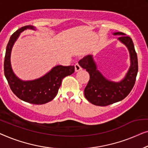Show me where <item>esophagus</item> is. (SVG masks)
I'll return each mask as SVG.
<instances>
[{"mask_svg":"<svg viewBox=\"0 0 148 148\" xmlns=\"http://www.w3.org/2000/svg\"><path fill=\"white\" fill-rule=\"evenodd\" d=\"M74 66H75V71L76 72H78L82 69V67H81V66L79 65L78 64H76L74 65Z\"/></svg>","mask_w":148,"mask_h":148,"instance_id":"1","label":"esophagus"}]
</instances>
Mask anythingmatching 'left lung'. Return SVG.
Here are the masks:
<instances>
[{
  "label": "left lung",
  "instance_id": "1",
  "mask_svg": "<svg viewBox=\"0 0 148 148\" xmlns=\"http://www.w3.org/2000/svg\"><path fill=\"white\" fill-rule=\"evenodd\" d=\"M113 34L119 35L118 39L126 45L130 54V68L121 81L115 82L106 79L97 70L92 55L85 56L78 62L81 67L86 69L90 74V80L84 88L85 97L97 106L104 107L124 99L132 90L138 71L137 53L132 38L122 32Z\"/></svg>",
  "mask_w": 148,
  "mask_h": 148
}]
</instances>
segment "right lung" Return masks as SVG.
I'll return each instance as SVG.
<instances>
[{
    "mask_svg": "<svg viewBox=\"0 0 148 148\" xmlns=\"http://www.w3.org/2000/svg\"><path fill=\"white\" fill-rule=\"evenodd\" d=\"M27 29H35L33 26H24L16 31L10 37L6 49L4 72L10 88L18 99L34 105H43L55 98L63 78L74 73V66H56L43 76L33 80L23 81L16 77L11 65V49L20 33Z\"/></svg>",
    "mask_w": 148,
    "mask_h": 148,
    "instance_id": "add662e5",
    "label": "right lung"
}]
</instances>
